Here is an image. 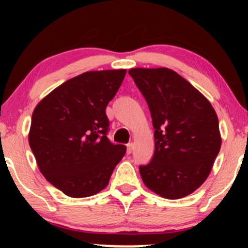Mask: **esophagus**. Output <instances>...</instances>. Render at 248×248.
Masks as SVG:
<instances>
[{
	"label": "esophagus",
	"mask_w": 248,
	"mask_h": 248,
	"mask_svg": "<svg viewBox=\"0 0 248 248\" xmlns=\"http://www.w3.org/2000/svg\"><path fill=\"white\" fill-rule=\"evenodd\" d=\"M133 149H134V144L132 143V142H130V143L127 144V154H128V155H129V154H132Z\"/></svg>",
	"instance_id": "34e87169"
}]
</instances>
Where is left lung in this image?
Returning a JSON list of instances; mask_svg holds the SVG:
<instances>
[{"label": "left lung", "instance_id": "left-lung-1", "mask_svg": "<svg viewBox=\"0 0 248 248\" xmlns=\"http://www.w3.org/2000/svg\"><path fill=\"white\" fill-rule=\"evenodd\" d=\"M152 115L155 152L141 177L148 189L168 199L197 190L211 172L221 146L217 114L210 101L175 71H128Z\"/></svg>", "mask_w": 248, "mask_h": 248}]
</instances>
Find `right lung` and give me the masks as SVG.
Segmentation results:
<instances>
[{
    "instance_id": "1",
    "label": "right lung",
    "mask_w": 248,
    "mask_h": 248,
    "mask_svg": "<svg viewBox=\"0 0 248 248\" xmlns=\"http://www.w3.org/2000/svg\"><path fill=\"white\" fill-rule=\"evenodd\" d=\"M126 70L90 71L69 79L37 105L29 144L47 182L66 196L82 198L107 186L126 146L108 140V102Z\"/></svg>"
}]
</instances>
